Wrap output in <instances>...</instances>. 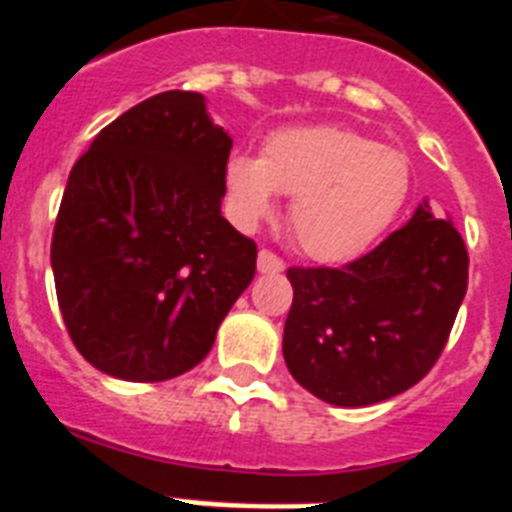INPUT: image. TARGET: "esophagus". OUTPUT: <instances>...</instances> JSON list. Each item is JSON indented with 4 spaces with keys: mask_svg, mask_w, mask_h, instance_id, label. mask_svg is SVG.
<instances>
[{
    "mask_svg": "<svg viewBox=\"0 0 512 512\" xmlns=\"http://www.w3.org/2000/svg\"><path fill=\"white\" fill-rule=\"evenodd\" d=\"M259 271H261V274H279V271H284V259H282V256H277L274 251H269V248H261V251H259Z\"/></svg>",
    "mask_w": 512,
    "mask_h": 512,
    "instance_id": "34e87169",
    "label": "esophagus"
}]
</instances>
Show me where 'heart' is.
<instances>
[{
    "label": "heart",
    "instance_id": "1",
    "mask_svg": "<svg viewBox=\"0 0 512 512\" xmlns=\"http://www.w3.org/2000/svg\"><path fill=\"white\" fill-rule=\"evenodd\" d=\"M230 210L256 225L295 194L289 228L315 261H351L377 241L410 194V161L392 146L341 125H297L271 133L261 158L238 153L225 166Z\"/></svg>",
    "mask_w": 512,
    "mask_h": 512
}]
</instances>
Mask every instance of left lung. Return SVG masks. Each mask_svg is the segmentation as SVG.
Wrapping results in <instances>:
<instances>
[{
	"label": "left lung",
	"instance_id": "left-lung-1",
	"mask_svg": "<svg viewBox=\"0 0 512 512\" xmlns=\"http://www.w3.org/2000/svg\"><path fill=\"white\" fill-rule=\"evenodd\" d=\"M289 374L341 408L374 405L431 372L467 295L469 253L428 205L341 269L289 266Z\"/></svg>",
	"mask_w": 512,
	"mask_h": 512
}]
</instances>
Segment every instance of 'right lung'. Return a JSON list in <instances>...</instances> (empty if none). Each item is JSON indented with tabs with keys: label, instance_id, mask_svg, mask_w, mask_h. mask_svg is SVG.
I'll use <instances>...</instances> for the list:
<instances>
[{
	"label": "right lung",
	"instance_id": "add662e5",
	"mask_svg": "<svg viewBox=\"0 0 512 512\" xmlns=\"http://www.w3.org/2000/svg\"><path fill=\"white\" fill-rule=\"evenodd\" d=\"M233 140L197 92H161L97 133L69 174L51 241L76 351L128 382L179 377L256 274L220 215Z\"/></svg>",
	"mask_w": 512,
	"mask_h": 512
}]
</instances>
